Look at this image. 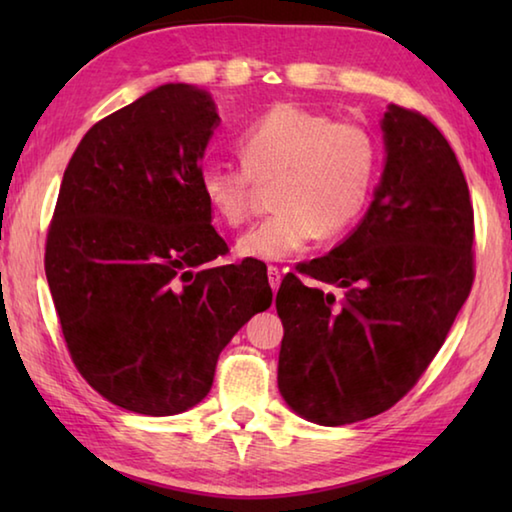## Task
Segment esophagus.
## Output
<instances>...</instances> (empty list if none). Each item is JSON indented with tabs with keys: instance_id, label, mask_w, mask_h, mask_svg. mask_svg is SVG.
Returning a JSON list of instances; mask_svg holds the SVG:
<instances>
[{
	"instance_id": "esophagus-1",
	"label": "esophagus",
	"mask_w": 512,
	"mask_h": 512,
	"mask_svg": "<svg viewBox=\"0 0 512 512\" xmlns=\"http://www.w3.org/2000/svg\"><path fill=\"white\" fill-rule=\"evenodd\" d=\"M268 284H271V289L277 291L280 289V282H282V271L277 266H268Z\"/></svg>"
}]
</instances>
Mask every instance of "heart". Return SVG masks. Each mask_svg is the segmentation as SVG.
<instances>
[{"label":"heart","instance_id":"1","mask_svg":"<svg viewBox=\"0 0 512 512\" xmlns=\"http://www.w3.org/2000/svg\"><path fill=\"white\" fill-rule=\"evenodd\" d=\"M244 164L207 162L198 189L228 228L244 223L257 185H273L277 212L237 241V253L259 262H282L318 235H343L368 210L379 178V144L368 128L334 121L298 103H275L239 137Z\"/></svg>","mask_w":512,"mask_h":512}]
</instances>
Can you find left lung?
I'll list each match as a JSON object with an SVG mask.
<instances>
[{"label": "left lung", "instance_id": "8db88e82", "mask_svg": "<svg viewBox=\"0 0 512 512\" xmlns=\"http://www.w3.org/2000/svg\"><path fill=\"white\" fill-rule=\"evenodd\" d=\"M386 164L357 230L302 275L275 307L284 339L277 388L293 411L341 427L391 409L445 343L474 282V210L452 146L431 121L391 103Z\"/></svg>", "mask_w": 512, "mask_h": 512}]
</instances>
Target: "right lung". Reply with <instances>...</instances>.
Instances as JSON below:
<instances>
[{
	"label": "right lung",
	"mask_w": 512,
	"mask_h": 512,
	"mask_svg": "<svg viewBox=\"0 0 512 512\" xmlns=\"http://www.w3.org/2000/svg\"><path fill=\"white\" fill-rule=\"evenodd\" d=\"M214 126L205 90L160 85L97 121L60 183L45 248L60 329L83 379L126 411L192 409L273 302L259 264L205 266L228 253L198 189Z\"/></svg>",
	"instance_id": "1"
}]
</instances>
